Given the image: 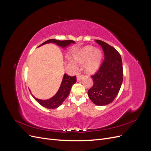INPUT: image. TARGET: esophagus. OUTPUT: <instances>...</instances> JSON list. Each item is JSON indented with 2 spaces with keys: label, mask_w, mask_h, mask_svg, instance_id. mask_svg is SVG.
I'll use <instances>...</instances> for the list:
<instances>
[{
  "label": "esophagus",
  "mask_w": 151,
  "mask_h": 151,
  "mask_svg": "<svg viewBox=\"0 0 151 151\" xmlns=\"http://www.w3.org/2000/svg\"><path fill=\"white\" fill-rule=\"evenodd\" d=\"M82 77H83V74H82L81 73H78V74H77V80L80 81L81 79L82 78Z\"/></svg>",
  "instance_id": "esophagus-1"
}]
</instances>
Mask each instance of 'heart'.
Listing matches in <instances>:
<instances>
[{"label":"heart","instance_id":"obj_1","mask_svg":"<svg viewBox=\"0 0 151 151\" xmlns=\"http://www.w3.org/2000/svg\"><path fill=\"white\" fill-rule=\"evenodd\" d=\"M102 58V53L98 49H94L91 47H86L75 56L77 62L83 63L88 60L86 64V70L89 73L94 72L98 68Z\"/></svg>","mask_w":151,"mask_h":151}]
</instances>
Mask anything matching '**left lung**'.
<instances>
[{
	"mask_svg": "<svg viewBox=\"0 0 151 151\" xmlns=\"http://www.w3.org/2000/svg\"><path fill=\"white\" fill-rule=\"evenodd\" d=\"M104 52V60L94 74L91 75L93 86L88 94L93 103L105 106L113 102L119 93L123 79L122 60L120 54L111 45L96 40Z\"/></svg>",
	"mask_w": 151,
	"mask_h": 151,
	"instance_id": "8db88e82",
	"label": "left lung"
}]
</instances>
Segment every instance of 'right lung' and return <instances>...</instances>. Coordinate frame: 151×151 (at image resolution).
<instances>
[{
	"label": "right lung",
	"instance_id": "right-lung-1",
	"mask_svg": "<svg viewBox=\"0 0 151 151\" xmlns=\"http://www.w3.org/2000/svg\"><path fill=\"white\" fill-rule=\"evenodd\" d=\"M48 43H54L59 45V46H61L62 47H65L70 43H74V42L72 40L60 41L55 39H50L48 40H47L46 42H45L42 44H41L40 46H42V45L44 44ZM76 81L77 80L76 76H69L65 74H64V76H63L60 89H59L57 93L53 98L48 100H42L35 98L33 96L35 99L36 101L42 105V106L48 109H55L58 106H60L63 103V102L65 101V99L68 97V94L70 93L72 86L73 84L76 83Z\"/></svg>",
	"mask_w": 151,
	"mask_h": 151
}]
</instances>
